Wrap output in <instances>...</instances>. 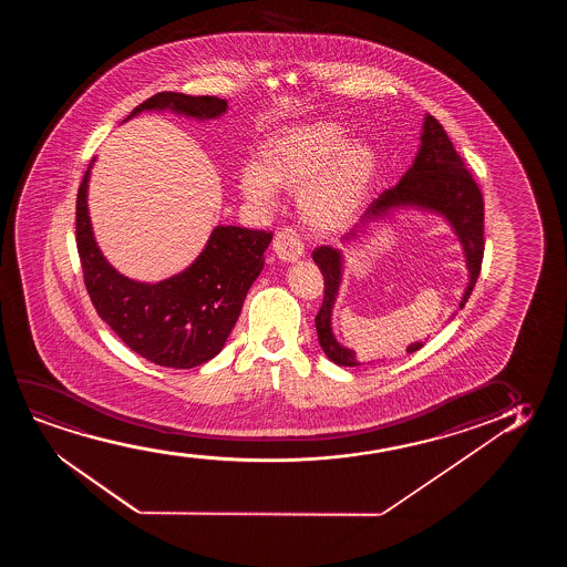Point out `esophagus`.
<instances>
[{
	"instance_id": "34e87169",
	"label": "esophagus",
	"mask_w": 567,
	"mask_h": 567,
	"mask_svg": "<svg viewBox=\"0 0 567 567\" xmlns=\"http://www.w3.org/2000/svg\"><path fill=\"white\" fill-rule=\"evenodd\" d=\"M272 249L282 264H296L303 256L302 240L292 230H280L272 240Z\"/></svg>"
}]
</instances>
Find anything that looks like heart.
<instances>
[{"instance_id": "b5f03b06", "label": "heart", "mask_w": 567, "mask_h": 567, "mask_svg": "<svg viewBox=\"0 0 567 567\" xmlns=\"http://www.w3.org/2000/svg\"><path fill=\"white\" fill-rule=\"evenodd\" d=\"M261 163L240 166L236 184L246 202L272 207L279 189L298 194L303 223L316 233H341L354 225L372 199L380 156L364 141H350L334 122L316 120L272 133Z\"/></svg>"}]
</instances>
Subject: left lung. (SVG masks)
Masks as SVG:
<instances>
[{
    "mask_svg": "<svg viewBox=\"0 0 567 567\" xmlns=\"http://www.w3.org/2000/svg\"><path fill=\"white\" fill-rule=\"evenodd\" d=\"M404 213H422L443 218L457 236L466 265V287L458 302V310H463L481 275L484 254V202L481 189L471 172L466 171L447 133L430 114L422 122L419 153L414 156L411 168L404 172L403 178L399 179L393 189L381 194L365 209L360 225L342 236V246L349 248L362 244V238L372 236V230L378 226L395 223L393 218ZM313 261L326 280V296L316 318L319 347L337 365H360L362 362H358L354 350L344 347L333 331V310L341 290L344 254L341 248L321 246L313 251ZM424 342H412L406 352H414ZM372 362H385V358L370 360L368 364Z\"/></svg>",
    "mask_w": 567,
    "mask_h": 567,
    "instance_id": "left-lung-1",
    "label": "left lung"
}]
</instances>
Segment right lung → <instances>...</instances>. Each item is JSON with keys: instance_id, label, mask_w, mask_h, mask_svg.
<instances>
[{"instance_id": "obj_1", "label": "right lung", "mask_w": 567, "mask_h": 567, "mask_svg": "<svg viewBox=\"0 0 567 567\" xmlns=\"http://www.w3.org/2000/svg\"><path fill=\"white\" fill-rule=\"evenodd\" d=\"M166 110L195 122H209L226 114L228 102L217 96L158 93L124 122L143 112ZM94 163L96 156L79 187L75 233L85 287L99 316L133 352L153 364L187 370L209 362L225 347L249 287L264 271V254L272 233L218 225L184 271L158 282L130 279L110 265L94 238L89 217Z\"/></svg>"}]
</instances>
